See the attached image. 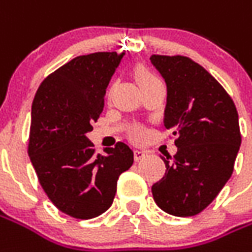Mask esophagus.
I'll return each mask as SVG.
<instances>
[{
	"mask_svg": "<svg viewBox=\"0 0 252 252\" xmlns=\"http://www.w3.org/2000/svg\"><path fill=\"white\" fill-rule=\"evenodd\" d=\"M146 153L142 150H135L133 151V157H135V161H140V159H143V158H146Z\"/></svg>",
	"mask_w": 252,
	"mask_h": 252,
	"instance_id": "obj_1",
	"label": "esophagus"
}]
</instances>
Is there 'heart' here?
<instances>
[{
  "instance_id": "1",
  "label": "heart",
  "mask_w": 252,
  "mask_h": 252,
  "mask_svg": "<svg viewBox=\"0 0 252 252\" xmlns=\"http://www.w3.org/2000/svg\"><path fill=\"white\" fill-rule=\"evenodd\" d=\"M135 77H136V82L139 83V86H142V84L147 83V82H150L153 79H156V76L144 65H138L135 68ZM129 136H131L132 140L140 142L144 138V129L142 126H133V128L129 129Z\"/></svg>"
}]
</instances>
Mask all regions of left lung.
<instances>
[{
    "label": "left lung",
    "mask_w": 252,
    "mask_h": 252,
    "mask_svg": "<svg viewBox=\"0 0 252 252\" xmlns=\"http://www.w3.org/2000/svg\"><path fill=\"white\" fill-rule=\"evenodd\" d=\"M150 60L168 87L163 124L177 136V153L162 157L166 172L151 187L153 198L172 216H196L216 199L233 172L242 143L236 106L193 60L159 54Z\"/></svg>",
    "instance_id": "left-lung-1"
}]
</instances>
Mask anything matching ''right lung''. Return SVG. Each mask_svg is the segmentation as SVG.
Masks as SVG:
<instances>
[{
	"label": "right lung",
	"mask_w": 252,
	"mask_h": 252,
	"mask_svg": "<svg viewBox=\"0 0 252 252\" xmlns=\"http://www.w3.org/2000/svg\"><path fill=\"white\" fill-rule=\"evenodd\" d=\"M123 56L98 52L71 60L40 83L32 101L30 159L53 205L77 220L106 212L119 177L133 163L126 143L102 156L86 136L101 116L109 80Z\"/></svg>",
	"instance_id": "right-lung-1"
}]
</instances>
